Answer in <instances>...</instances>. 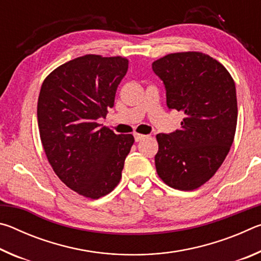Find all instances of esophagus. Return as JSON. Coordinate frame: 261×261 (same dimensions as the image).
Returning a JSON list of instances; mask_svg holds the SVG:
<instances>
[{"instance_id":"34e87169","label":"esophagus","mask_w":261,"mask_h":261,"mask_svg":"<svg viewBox=\"0 0 261 261\" xmlns=\"http://www.w3.org/2000/svg\"><path fill=\"white\" fill-rule=\"evenodd\" d=\"M145 135H140V134H135V140L136 141H140V140H143V139H145Z\"/></svg>"}]
</instances>
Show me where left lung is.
<instances>
[{"instance_id": "1", "label": "left lung", "mask_w": 261, "mask_h": 261, "mask_svg": "<svg viewBox=\"0 0 261 261\" xmlns=\"http://www.w3.org/2000/svg\"><path fill=\"white\" fill-rule=\"evenodd\" d=\"M152 69L165 84L168 108L184 115L179 130L156 135V173L170 188L192 191L213 177L232 145L235 82L220 62L199 51L168 54Z\"/></svg>"}]
</instances>
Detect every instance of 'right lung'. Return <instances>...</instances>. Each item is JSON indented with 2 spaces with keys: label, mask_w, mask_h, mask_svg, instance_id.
<instances>
[{
  "label": "right lung",
  "mask_w": 261,
  "mask_h": 261,
  "mask_svg": "<svg viewBox=\"0 0 261 261\" xmlns=\"http://www.w3.org/2000/svg\"><path fill=\"white\" fill-rule=\"evenodd\" d=\"M129 61L85 55L51 71L38 99V126L48 162L81 196L99 199L117 187L135 138L101 126L114 107Z\"/></svg>",
  "instance_id": "right-lung-1"
}]
</instances>
